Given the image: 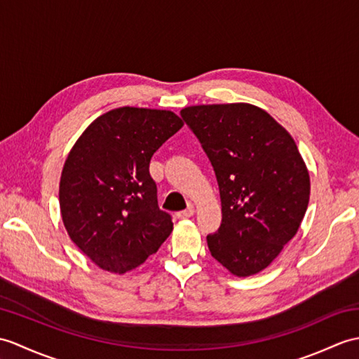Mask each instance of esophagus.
<instances>
[{
  "instance_id": "34e87169",
  "label": "esophagus",
  "mask_w": 359,
  "mask_h": 359,
  "mask_svg": "<svg viewBox=\"0 0 359 359\" xmlns=\"http://www.w3.org/2000/svg\"><path fill=\"white\" fill-rule=\"evenodd\" d=\"M193 215H194V208L188 206L185 211L177 212V219H189V217H193Z\"/></svg>"
}]
</instances>
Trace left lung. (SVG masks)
I'll list each match as a JSON object with an SVG mask.
<instances>
[{"label": "left lung", "mask_w": 359, "mask_h": 359, "mask_svg": "<svg viewBox=\"0 0 359 359\" xmlns=\"http://www.w3.org/2000/svg\"><path fill=\"white\" fill-rule=\"evenodd\" d=\"M217 177L222 224L206 237L211 255L251 277L294 238L309 205V171L295 140L252 104L193 105L180 111Z\"/></svg>", "instance_id": "obj_1"}]
</instances>
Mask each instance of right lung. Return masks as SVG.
Masks as SVG:
<instances>
[{
    "label": "right lung",
    "instance_id": "add662e5",
    "mask_svg": "<svg viewBox=\"0 0 359 359\" xmlns=\"http://www.w3.org/2000/svg\"><path fill=\"white\" fill-rule=\"evenodd\" d=\"M182 127L172 111L121 107L96 118L70 149L60 182L61 217L97 268L136 269L171 234L149 161Z\"/></svg>",
    "mask_w": 359,
    "mask_h": 359
}]
</instances>
